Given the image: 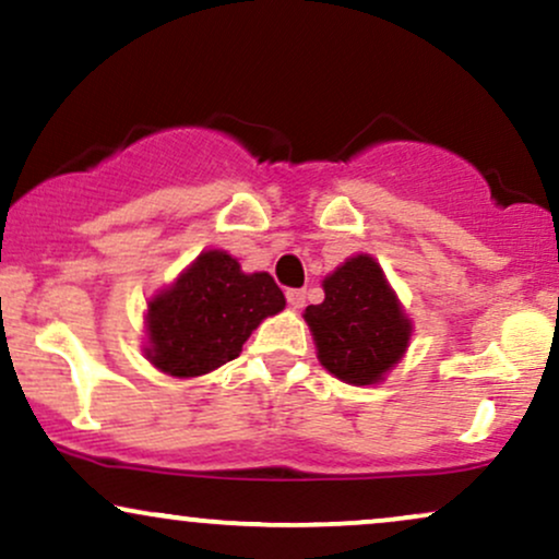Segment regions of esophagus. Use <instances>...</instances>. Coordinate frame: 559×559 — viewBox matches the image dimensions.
I'll use <instances>...</instances> for the list:
<instances>
[{
	"mask_svg": "<svg viewBox=\"0 0 559 559\" xmlns=\"http://www.w3.org/2000/svg\"><path fill=\"white\" fill-rule=\"evenodd\" d=\"M305 297H307L305 288H288V292H286V301L294 307V310L305 307Z\"/></svg>",
	"mask_w": 559,
	"mask_h": 559,
	"instance_id": "1",
	"label": "esophagus"
}]
</instances>
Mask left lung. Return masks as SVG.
Wrapping results in <instances>:
<instances>
[{"label":"left lung","instance_id":"left-lung-1","mask_svg":"<svg viewBox=\"0 0 559 559\" xmlns=\"http://www.w3.org/2000/svg\"><path fill=\"white\" fill-rule=\"evenodd\" d=\"M325 299L305 310L325 370L346 383L381 381L409 342V320L368 254L346 260L323 281Z\"/></svg>","mask_w":559,"mask_h":559}]
</instances>
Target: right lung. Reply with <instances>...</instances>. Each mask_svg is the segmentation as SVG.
<instances>
[{
  "label": "right lung",
  "instance_id": "right-lung-1",
  "mask_svg": "<svg viewBox=\"0 0 559 559\" xmlns=\"http://www.w3.org/2000/svg\"><path fill=\"white\" fill-rule=\"evenodd\" d=\"M286 307L267 273H241L226 252H202L170 288L150 301V360L191 378L236 360L267 316Z\"/></svg>",
  "mask_w": 559,
  "mask_h": 559
}]
</instances>
